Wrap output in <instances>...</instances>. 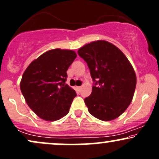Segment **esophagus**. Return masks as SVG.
Instances as JSON below:
<instances>
[{
  "label": "esophagus",
  "instance_id": "esophagus-1",
  "mask_svg": "<svg viewBox=\"0 0 159 159\" xmlns=\"http://www.w3.org/2000/svg\"><path fill=\"white\" fill-rule=\"evenodd\" d=\"M77 89L78 90H81V87H77Z\"/></svg>",
  "mask_w": 159,
  "mask_h": 159
}]
</instances>
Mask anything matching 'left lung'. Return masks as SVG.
<instances>
[{
  "label": "left lung",
  "mask_w": 159,
  "mask_h": 159,
  "mask_svg": "<svg viewBox=\"0 0 159 159\" xmlns=\"http://www.w3.org/2000/svg\"><path fill=\"white\" fill-rule=\"evenodd\" d=\"M78 54L87 63L94 82L84 102L90 114L103 121L120 116L132 102L136 75L132 64L112 43L98 40L84 45Z\"/></svg>",
  "instance_id": "left-lung-1"
}]
</instances>
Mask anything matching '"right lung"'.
Masks as SVG:
<instances>
[{"label": "right lung", "mask_w": 159, "mask_h": 159, "mask_svg": "<svg viewBox=\"0 0 159 159\" xmlns=\"http://www.w3.org/2000/svg\"><path fill=\"white\" fill-rule=\"evenodd\" d=\"M76 57L74 51L52 49L32 61L24 72L21 91L41 119L55 121L69 113L76 93L66 84V71Z\"/></svg>", "instance_id": "1"}]
</instances>
